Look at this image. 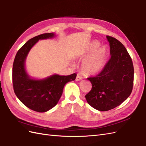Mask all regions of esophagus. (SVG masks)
Instances as JSON below:
<instances>
[{"instance_id": "obj_1", "label": "esophagus", "mask_w": 146, "mask_h": 146, "mask_svg": "<svg viewBox=\"0 0 146 146\" xmlns=\"http://www.w3.org/2000/svg\"><path fill=\"white\" fill-rule=\"evenodd\" d=\"M82 77L80 76V74H77V77H76V80H77V81H79V80H82Z\"/></svg>"}]
</instances>
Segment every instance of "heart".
I'll return each mask as SVG.
<instances>
[{
    "instance_id": "obj_1",
    "label": "heart",
    "mask_w": 146,
    "mask_h": 146,
    "mask_svg": "<svg viewBox=\"0 0 146 146\" xmlns=\"http://www.w3.org/2000/svg\"><path fill=\"white\" fill-rule=\"evenodd\" d=\"M100 46L99 42L94 40L87 46L82 53L84 60L81 64L82 72L88 76H93L99 73L105 65L107 47Z\"/></svg>"
}]
</instances>
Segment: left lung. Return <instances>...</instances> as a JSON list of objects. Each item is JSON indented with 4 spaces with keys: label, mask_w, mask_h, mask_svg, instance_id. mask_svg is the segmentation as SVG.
Wrapping results in <instances>:
<instances>
[{
    "label": "left lung",
    "mask_w": 146,
    "mask_h": 146,
    "mask_svg": "<svg viewBox=\"0 0 146 146\" xmlns=\"http://www.w3.org/2000/svg\"><path fill=\"white\" fill-rule=\"evenodd\" d=\"M106 37L111 58L99 74L87 78L92 87L85 96L89 104L100 111L121 104L131 95L134 82V66L127 50L115 38Z\"/></svg>",
    "instance_id": "obj_1"
}]
</instances>
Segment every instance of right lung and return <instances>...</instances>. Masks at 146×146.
<instances>
[{"label":"right lung","mask_w":146,"mask_h":146,"mask_svg":"<svg viewBox=\"0 0 146 146\" xmlns=\"http://www.w3.org/2000/svg\"><path fill=\"white\" fill-rule=\"evenodd\" d=\"M54 33L38 35L29 40L15 57L12 67V82L17 98L31 110L45 112L56 106L62 94L64 86L76 79V73L69 76L54 74L46 79H31L27 74L25 61L31 48L39 40L55 37Z\"/></svg>","instance_id":"1"}]
</instances>
